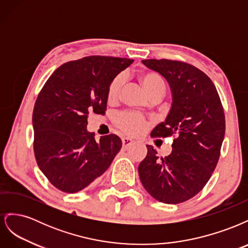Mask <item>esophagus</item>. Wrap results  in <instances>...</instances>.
Listing matches in <instances>:
<instances>
[{"label": "esophagus", "mask_w": 248, "mask_h": 248, "mask_svg": "<svg viewBox=\"0 0 248 248\" xmlns=\"http://www.w3.org/2000/svg\"><path fill=\"white\" fill-rule=\"evenodd\" d=\"M133 140H131V139H129V138H123L122 139V147H123V149H128L132 144H133Z\"/></svg>", "instance_id": "34e87169"}]
</instances>
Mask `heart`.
<instances>
[{"mask_svg": "<svg viewBox=\"0 0 248 248\" xmlns=\"http://www.w3.org/2000/svg\"><path fill=\"white\" fill-rule=\"evenodd\" d=\"M138 78L141 85L154 99H159L167 91V84L160 74L151 70L140 71ZM123 86V76L118 74L108 82L107 88V100L108 103H114L121 95ZM115 123L119 129L129 136H139L147 128V120L138 112L125 111L119 114L115 118Z\"/></svg>", "mask_w": 248, "mask_h": 248, "instance_id": "heart-1", "label": "heart"}]
</instances>
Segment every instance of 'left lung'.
<instances>
[{"mask_svg":"<svg viewBox=\"0 0 248 248\" xmlns=\"http://www.w3.org/2000/svg\"><path fill=\"white\" fill-rule=\"evenodd\" d=\"M141 62L161 74L172 93L170 114L151 137H174V142L166 157H158L147 145V156L139 166L140 179L155 200L180 204L204 188L218 162L226 132L223 108L213 81L197 67L168 59Z\"/></svg>","mask_w":248,"mask_h":248,"instance_id":"8db88e82","label":"left lung"}]
</instances>
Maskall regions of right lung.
<instances>
[{
    "instance_id": "add662e5",
    "label": "right lung",
    "mask_w": 248,
    "mask_h": 248,
    "mask_svg": "<svg viewBox=\"0 0 248 248\" xmlns=\"http://www.w3.org/2000/svg\"><path fill=\"white\" fill-rule=\"evenodd\" d=\"M132 59L90 56L61 65L44 84L33 110L34 154L56 188L82 190L106 171L121 150L116 134L88 132L89 112L104 115L107 88Z\"/></svg>"
}]
</instances>
